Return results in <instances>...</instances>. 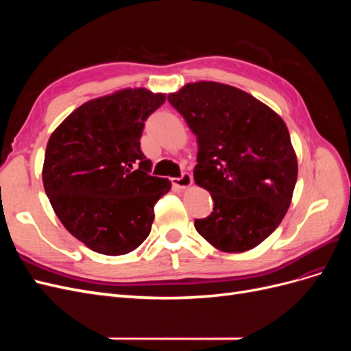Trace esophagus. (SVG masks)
<instances>
[{"instance_id": "1", "label": "esophagus", "mask_w": 351, "mask_h": 351, "mask_svg": "<svg viewBox=\"0 0 351 351\" xmlns=\"http://www.w3.org/2000/svg\"><path fill=\"white\" fill-rule=\"evenodd\" d=\"M171 183H173V186L177 187V189H187V187L192 186L193 178H192V176H190L189 173H183L182 177H174V178H171Z\"/></svg>"}]
</instances>
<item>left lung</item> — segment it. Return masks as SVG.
Segmentation results:
<instances>
[{
  "label": "left lung",
  "instance_id": "8db88e82",
  "mask_svg": "<svg viewBox=\"0 0 351 351\" xmlns=\"http://www.w3.org/2000/svg\"><path fill=\"white\" fill-rule=\"evenodd\" d=\"M168 102L196 136L195 183L214 199V212L195 219V228L221 252L256 247L281 224L297 182L284 120L250 93L218 82L187 83Z\"/></svg>",
  "mask_w": 351,
  "mask_h": 351
}]
</instances>
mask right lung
Returning a JSON list of instances; mask_svg holds the SVG:
<instances>
[{"label": "right lung", "instance_id": "add662e5", "mask_svg": "<svg viewBox=\"0 0 351 351\" xmlns=\"http://www.w3.org/2000/svg\"><path fill=\"white\" fill-rule=\"evenodd\" d=\"M164 102L165 93L125 88L84 102L49 137L45 193L61 224L93 252L119 256L149 236L171 182L149 174L141 137Z\"/></svg>", "mask_w": 351, "mask_h": 351}]
</instances>
